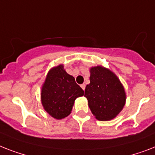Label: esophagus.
Masks as SVG:
<instances>
[{
    "label": "esophagus",
    "instance_id": "1",
    "mask_svg": "<svg viewBox=\"0 0 155 155\" xmlns=\"http://www.w3.org/2000/svg\"><path fill=\"white\" fill-rule=\"evenodd\" d=\"M80 87H81L82 89H83V90L84 91V89H85V84H81V85H80Z\"/></svg>",
    "mask_w": 155,
    "mask_h": 155
}]
</instances>
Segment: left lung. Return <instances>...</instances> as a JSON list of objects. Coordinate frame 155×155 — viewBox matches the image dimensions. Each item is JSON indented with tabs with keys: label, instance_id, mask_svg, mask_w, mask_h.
<instances>
[{
	"label": "left lung",
	"instance_id": "8db88e82",
	"mask_svg": "<svg viewBox=\"0 0 155 155\" xmlns=\"http://www.w3.org/2000/svg\"><path fill=\"white\" fill-rule=\"evenodd\" d=\"M90 73V84L86 86L84 96L91 113L99 121L111 120L125 105L123 84L114 72L104 67H92Z\"/></svg>",
	"mask_w": 155,
	"mask_h": 155
}]
</instances>
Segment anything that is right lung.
I'll list each match as a JSON object with an SVG mask.
<instances>
[{
	"label": "right lung",
	"instance_id": "obj_1",
	"mask_svg": "<svg viewBox=\"0 0 155 155\" xmlns=\"http://www.w3.org/2000/svg\"><path fill=\"white\" fill-rule=\"evenodd\" d=\"M83 95L84 90L75 78L60 64L52 68L46 76L41 89V103L51 117L62 119L71 114L75 99Z\"/></svg>",
	"mask_w": 155,
	"mask_h": 155
}]
</instances>
